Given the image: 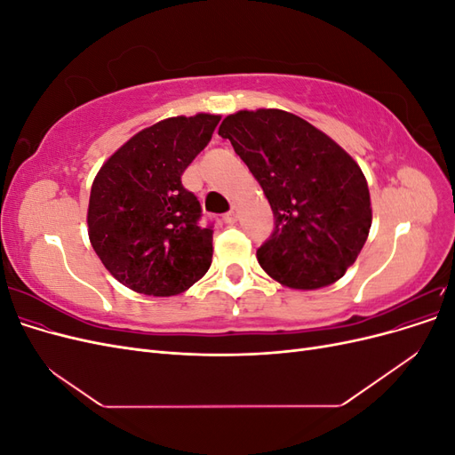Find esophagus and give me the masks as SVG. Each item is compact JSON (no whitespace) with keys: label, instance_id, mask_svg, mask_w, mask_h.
<instances>
[{"label":"esophagus","instance_id":"obj_1","mask_svg":"<svg viewBox=\"0 0 455 455\" xmlns=\"http://www.w3.org/2000/svg\"><path fill=\"white\" fill-rule=\"evenodd\" d=\"M237 218H239V212H237L235 206H233V209H231L229 212L224 214V222H226V224H235Z\"/></svg>","mask_w":455,"mask_h":455}]
</instances>
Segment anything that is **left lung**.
<instances>
[{"mask_svg": "<svg viewBox=\"0 0 455 455\" xmlns=\"http://www.w3.org/2000/svg\"><path fill=\"white\" fill-rule=\"evenodd\" d=\"M218 134L254 174L275 228L256 256L269 277L315 291L336 283L371 226L366 178L332 139L283 109L228 116Z\"/></svg>", "mask_w": 455, "mask_h": 455, "instance_id": "8db88e82", "label": "left lung"}]
</instances>
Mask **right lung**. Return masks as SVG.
<instances>
[{"label":"right lung","instance_id":"obj_1","mask_svg":"<svg viewBox=\"0 0 455 455\" xmlns=\"http://www.w3.org/2000/svg\"><path fill=\"white\" fill-rule=\"evenodd\" d=\"M220 116L156 123L123 144L96 174L89 239L104 267L131 291L174 296L212 261V226H201L199 199L182 174L211 142Z\"/></svg>","mask_w":455,"mask_h":455}]
</instances>
